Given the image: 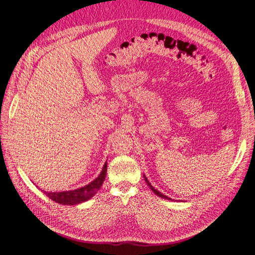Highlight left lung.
<instances>
[{"mask_svg":"<svg viewBox=\"0 0 255 255\" xmlns=\"http://www.w3.org/2000/svg\"><path fill=\"white\" fill-rule=\"evenodd\" d=\"M144 176V181L146 182V184H148V186L151 188V190L154 192V194H155V195H157L158 197H160V198H163V199H167V200H171L170 198H169V197H167V196H165V195H163V194H161V192H159L157 189H155V188H154L153 186H152V185L150 184V182L148 181V179H146V177H145V175H143Z\"/></svg>","mask_w":255,"mask_h":255,"instance_id":"8db88e82","label":"left lung"}]
</instances>
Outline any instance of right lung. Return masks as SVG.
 <instances>
[{"label": "right lung", "instance_id": "right-lung-1", "mask_svg": "<svg viewBox=\"0 0 255 255\" xmlns=\"http://www.w3.org/2000/svg\"><path fill=\"white\" fill-rule=\"evenodd\" d=\"M107 171V161L103 166V169L101 173L99 174L96 180L90 182L88 185H85V186L74 189V190H67V191H60V192H49V191H43V194L47 195L53 201H55L59 204L64 205H76L87 201L91 197H94L100 187L102 186V184L105 180Z\"/></svg>", "mask_w": 255, "mask_h": 255}]
</instances>
